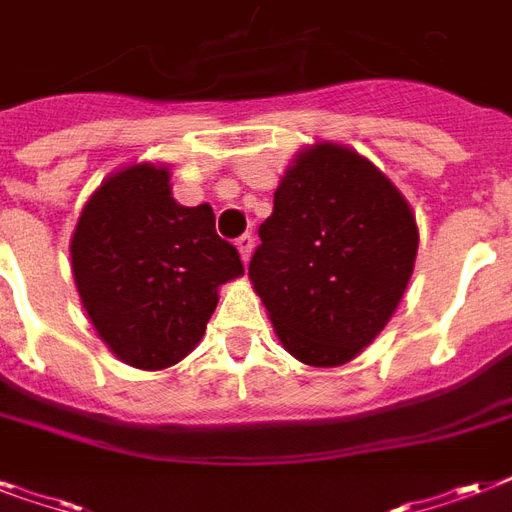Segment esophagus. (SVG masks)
<instances>
[{"mask_svg":"<svg viewBox=\"0 0 512 512\" xmlns=\"http://www.w3.org/2000/svg\"><path fill=\"white\" fill-rule=\"evenodd\" d=\"M236 247H239L241 252V260L249 263V255H252V247H255V236H252V233H244V236H239V241H236Z\"/></svg>","mask_w":512,"mask_h":512,"instance_id":"esophagus-1","label":"esophagus"}]
</instances>
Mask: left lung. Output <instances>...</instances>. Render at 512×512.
<instances>
[{
	"label": "left lung",
	"instance_id": "1",
	"mask_svg": "<svg viewBox=\"0 0 512 512\" xmlns=\"http://www.w3.org/2000/svg\"><path fill=\"white\" fill-rule=\"evenodd\" d=\"M257 233L249 279L284 348L311 366L345 364L380 335L420 241L396 185L332 143L289 167Z\"/></svg>",
	"mask_w": 512,
	"mask_h": 512
}]
</instances>
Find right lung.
I'll return each instance as SVG.
<instances>
[{
	"mask_svg": "<svg viewBox=\"0 0 512 512\" xmlns=\"http://www.w3.org/2000/svg\"><path fill=\"white\" fill-rule=\"evenodd\" d=\"M76 289L116 356L164 369L196 348L217 308V287L244 273L215 231L209 204L180 207L170 172L135 164L84 204L71 239Z\"/></svg>",
	"mask_w": 512,
	"mask_h": 512,
	"instance_id": "right-lung-1",
	"label": "right lung"
}]
</instances>
